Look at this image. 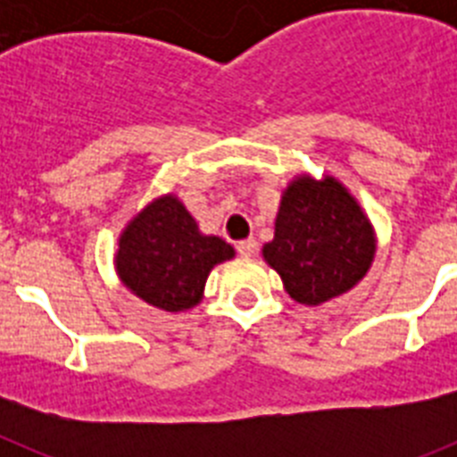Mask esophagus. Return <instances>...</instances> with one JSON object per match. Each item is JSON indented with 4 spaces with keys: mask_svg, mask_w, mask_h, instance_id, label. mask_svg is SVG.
Masks as SVG:
<instances>
[{
    "mask_svg": "<svg viewBox=\"0 0 457 457\" xmlns=\"http://www.w3.org/2000/svg\"><path fill=\"white\" fill-rule=\"evenodd\" d=\"M256 240L253 237H249V240H242L237 242V253H240L242 258H252L253 253H256Z\"/></svg>",
    "mask_w": 457,
    "mask_h": 457,
    "instance_id": "esophagus-1",
    "label": "esophagus"
}]
</instances>
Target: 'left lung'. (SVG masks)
Returning a JSON list of instances; mask_svg holds the SVG:
<instances>
[{"label":"left lung","mask_w":457,"mask_h":457,"mask_svg":"<svg viewBox=\"0 0 457 457\" xmlns=\"http://www.w3.org/2000/svg\"><path fill=\"white\" fill-rule=\"evenodd\" d=\"M263 258L295 302L318 306L366 277L375 258L373 224L337 179L297 176L281 194Z\"/></svg>","instance_id":"8db88e82"}]
</instances>
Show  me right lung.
I'll return each instance as SVG.
<instances>
[{
    "label": "right lung",
    "mask_w": 457,
    "mask_h": 457,
    "mask_svg": "<svg viewBox=\"0 0 457 457\" xmlns=\"http://www.w3.org/2000/svg\"><path fill=\"white\" fill-rule=\"evenodd\" d=\"M233 256L228 242L199 231L179 196L164 194L128 221L114 265L125 288L139 300L179 313L204 300L210 270Z\"/></svg>",
    "instance_id": "right-lung-1"
}]
</instances>
